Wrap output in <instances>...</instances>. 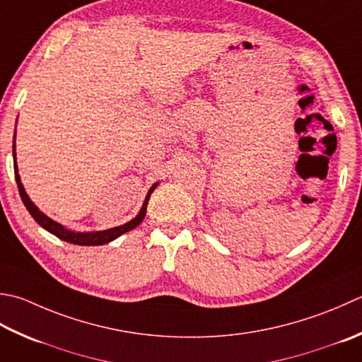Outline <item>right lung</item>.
Here are the masks:
<instances>
[{
    "label": "right lung",
    "mask_w": 362,
    "mask_h": 362,
    "mask_svg": "<svg viewBox=\"0 0 362 362\" xmlns=\"http://www.w3.org/2000/svg\"><path fill=\"white\" fill-rule=\"evenodd\" d=\"M13 158H16V146H13ZM13 173H16V180H17V187H18V193H20L21 201H23L25 207L28 209V211H30L31 216L35 219V221H37L42 226V228L47 229L49 233H53V235L64 240V242H69V243H74V245H81V246L106 245V243L112 242V240H115V238L122 235V233L136 228V226L144 219L146 211H147L148 199H151L152 191L155 189V187H157V185H153L151 189H148L147 197H146V201L143 204V209H141L139 215L134 218V219H132L130 223H127L124 226H119V228H115V229H108V230H102V232L83 233V232L69 230V229L64 228V226H61L59 223L53 221L52 218H48L47 215L42 214V211L37 207H35V205L30 201V197H28V194L25 193V188H23V185H21V182H20V175L17 174V163H13Z\"/></svg>",
    "instance_id": "right-lung-1"
}]
</instances>
